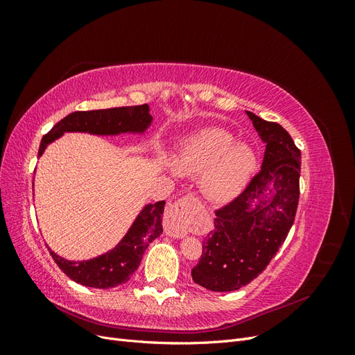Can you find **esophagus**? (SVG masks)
Returning a JSON list of instances; mask_svg holds the SVG:
<instances>
[{
	"label": "esophagus",
	"instance_id": "esophagus-1",
	"mask_svg": "<svg viewBox=\"0 0 355 355\" xmlns=\"http://www.w3.org/2000/svg\"><path fill=\"white\" fill-rule=\"evenodd\" d=\"M200 201L194 196L178 200L166 213L164 231L173 239H184L189 232L192 218L198 211Z\"/></svg>",
	"mask_w": 355,
	"mask_h": 355
}]
</instances>
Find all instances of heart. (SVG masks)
Returning <instances> with one entry per match:
<instances>
[{"label":"heart","mask_w":355,"mask_h":355,"mask_svg":"<svg viewBox=\"0 0 355 355\" xmlns=\"http://www.w3.org/2000/svg\"><path fill=\"white\" fill-rule=\"evenodd\" d=\"M178 173L188 178L200 174L201 194L211 202L237 197L256 168L253 148L234 142L220 128H202L180 144L175 155Z\"/></svg>","instance_id":"b5f03b06"}]
</instances>
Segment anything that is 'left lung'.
I'll use <instances>...</instances> for the list:
<instances>
[{
  "label": "left lung",
  "mask_w": 355,
  "mask_h": 355,
  "mask_svg": "<svg viewBox=\"0 0 355 355\" xmlns=\"http://www.w3.org/2000/svg\"><path fill=\"white\" fill-rule=\"evenodd\" d=\"M265 144L262 168L243 194L216 211L191 275L211 292H234L259 275L292 228L299 201L300 151L277 124L245 111Z\"/></svg>",
  "instance_id": "left-lung-1"
}]
</instances>
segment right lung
<instances>
[{
  "label": "right lung",
  "instance_id": "add662e5",
  "mask_svg": "<svg viewBox=\"0 0 355 355\" xmlns=\"http://www.w3.org/2000/svg\"><path fill=\"white\" fill-rule=\"evenodd\" d=\"M153 124L148 105L123 106V108L72 112L60 120L42 137L38 157L44 154L47 146L65 133H89L94 136L139 135L144 136ZM166 201L145 204L136 219L127 230L124 237L114 249L87 261H68L49 252L60 270L75 283L94 287L111 288L130 280L149 243L163 234V213Z\"/></svg>",
  "mask_w": 355,
  "mask_h": 355
}]
</instances>
